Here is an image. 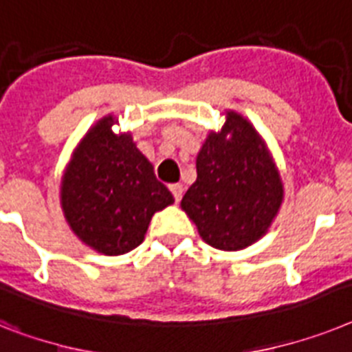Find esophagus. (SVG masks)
<instances>
[{
    "label": "esophagus",
    "instance_id": "1",
    "mask_svg": "<svg viewBox=\"0 0 352 352\" xmlns=\"http://www.w3.org/2000/svg\"><path fill=\"white\" fill-rule=\"evenodd\" d=\"M169 188H170V192H173L174 199H176V201H179V199H182V196H183V190H185L182 183H173Z\"/></svg>",
    "mask_w": 352,
    "mask_h": 352
}]
</instances>
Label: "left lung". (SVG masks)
Here are the masks:
<instances>
[{
    "instance_id": "obj_1",
    "label": "left lung",
    "mask_w": 352,
    "mask_h": 352,
    "mask_svg": "<svg viewBox=\"0 0 352 352\" xmlns=\"http://www.w3.org/2000/svg\"><path fill=\"white\" fill-rule=\"evenodd\" d=\"M196 169L182 208L205 243L239 250L268 230L283 201V183L261 136L245 118L226 115L223 133H212L203 144Z\"/></svg>"
}]
</instances>
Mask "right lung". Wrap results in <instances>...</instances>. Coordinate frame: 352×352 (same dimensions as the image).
I'll return each mask as SVG.
<instances>
[{
    "mask_svg": "<svg viewBox=\"0 0 352 352\" xmlns=\"http://www.w3.org/2000/svg\"><path fill=\"white\" fill-rule=\"evenodd\" d=\"M100 120L78 145L63 183V208L72 230L100 254L120 255L144 241L151 217L174 201L129 135Z\"/></svg>",
    "mask_w": 352,
    "mask_h": 352,
    "instance_id": "obj_1",
    "label": "right lung"
}]
</instances>
